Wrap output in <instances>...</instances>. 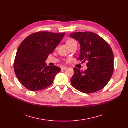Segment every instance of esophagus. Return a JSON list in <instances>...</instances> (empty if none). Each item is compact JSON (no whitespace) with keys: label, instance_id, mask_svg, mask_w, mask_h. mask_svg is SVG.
Wrapping results in <instances>:
<instances>
[{"label":"esophagus","instance_id":"esophagus-1","mask_svg":"<svg viewBox=\"0 0 128 128\" xmlns=\"http://www.w3.org/2000/svg\"><path fill=\"white\" fill-rule=\"evenodd\" d=\"M67 69V68L66 67H65V66H63L61 68V70H65Z\"/></svg>","mask_w":128,"mask_h":128}]
</instances>
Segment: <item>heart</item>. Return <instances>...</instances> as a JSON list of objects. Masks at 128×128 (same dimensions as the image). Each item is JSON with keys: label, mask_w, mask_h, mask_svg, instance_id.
Listing matches in <instances>:
<instances>
[{"label": "heart", "mask_w": 128, "mask_h": 128, "mask_svg": "<svg viewBox=\"0 0 128 128\" xmlns=\"http://www.w3.org/2000/svg\"><path fill=\"white\" fill-rule=\"evenodd\" d=\"M67 44H68V45L70 48L71 46H72L74 45H77V42L75 40L71 39L68 40V41H67Z\"/></svg>", "instance_id": "obj_1"}]
</instances>
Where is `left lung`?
<instances>
[{
	"label": "left lung",
	"instance_id": "obj_1",
	"mask_svg": "<svg viewBox=\"0 0 128 128\" xmlns=\"http://www.w3.org/2000/svg\"><path fill=\"white\" fill-rule=\"evenodd\" d=\"M70 37L80 44L79 60L87 62L85 71L74 68L70 81L78 91L92 93L102 89L108 83L114 72V54L107 42L96 34L90 32L72 33Z\"/></svg>",
	"mask_w": 128,
	"mask_h": 128
}]
</instances>
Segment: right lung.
I'll list each match as a JSON object with an SVG mask.
<instances>
[{"mask_svg":"<svg viewBox=\"0 0 128 128\" xmlns=\"http://www.w3.org/2000/svg\"><path fill=\"white\" fill-rule=\"evenodd\" d=\"M65 34L39 32L27 37L20 45L14 70L18 81L27 89L42 90L53 83L60 68L56 66H46L45 61Z\"/></svg>","mask_w":128,"mask_h":128,"instance_id":"add662e5","label":"right lung"}]
</instances>
